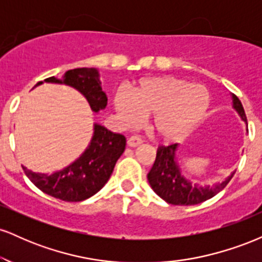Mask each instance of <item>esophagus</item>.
Segmentation results:
<instances>
[{
  "label": "esophagus",
  "instance_id": "esophagus-1",
  "mask_svg": "<svg viewBox=\"0 0 262 262\" xmlns=\"http://www.w3.org/2000/svg\"><path fill=\"white\" fill-rule=\"evenodd\" d=\"M127 144L129 146H132V148H135V146L140 145L141 144V139L139 137H137V135H133V137H130L129 139L127 140Z\"/></svg>",
  "mask_w": 262,
  "mask_h": 262
}]
</instances>
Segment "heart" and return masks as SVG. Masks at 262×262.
I'll list each match as a JSON object with an SVG mask.
<instances>
[{
	"label": "heart",
	"mask_w": 262,
	"mask_h": 262,
	"mask_svg": "<svg viewBox=\"0 0 262 262\" xmlns=\"http://www.w3.org/2000/svg\"><path fill=\"white\" fill-rule=\"evenodd\" d=\"M210 96L202 85H191L175 76L141 79L129 96L114 95V110L127 127H137L150 117V130L165 143L182 140L200 123L209 107Z\"/></svg>",
	"instance_id": "b5f03b06"
}]
</instances>
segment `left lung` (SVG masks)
Listing matches in <instances>:
<instances>
[{
    "instance_id": "8db88e82",
    "label": "left lung",
    "mask_w": 262,
    "mask_h": 262,
    "mask_svg": "<svg viewBox=\"0 0 262 262\" xmlns=\"http://www.w3.org/2000/svg\"><path fill=\"white\" fill-rule=\"evenodd\" d=\"M231 98L233 108L246 123L248 121L242 102L235 95H231ZM177 144L159 146L155 162L148 173L150 186L162 200L173 206H193L214 197L229 183L234 172L224 181L213 186H198L196 183H192L182 175V171L177 164Z\"/></svg>"
}]
</instances>
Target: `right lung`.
Returning <instances> with one entry per match:
<instances>
[{
  "label": "right lung",
  "mask_w": 262,
  "mask_h": 262,
  "mask_svg": "<svg viewBox=\"0 0 262 262\" xmlns=\"http://www.w3.org/2000/svg\"><path fill=\"white\" fill-rule=\"evenodd\" d=\"M44 81L76 89L83 95L95 113L107 106V96L102 91L100 74L95 68L74 69L66 71L62 77L52 76ZM41 83L43 81L34 87ZM124 149V135L113 133L103 125L95 123L89 146L80 158L65 169L47 175L22 167L27 177L44 193L66 202H81L92 197L106 185Z\"/></svg>",
  "instance_id": "obj_1"
}]
</instances>
